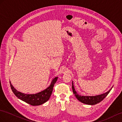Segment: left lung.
<instances>
[{
  "mask_svg": "<svg viewBox=\"0 0 122 122\" xmlns=\"http://www.w3.org/2000/svg\"><path fill=\"white\" fill-rule=\"evenodd\" d=\"M72 88L73 91V93L75 94V96L78 100H79L80 102H81L83 103L86 104L88 105H96L97 103H99L100 102L105 98L108 95V94L110 93L111 91L113 86L111 87L110 90H109L108 92L106 93H103L98 95L96 96H81L78 94V93L76 92L75 87L73 85V81L72 82Z\"/></svg>",
  "mask_w": 122,
  "mask_h": 122,
  "instance_id": "8db88e82",
  "label": "left lung"
}]
</instances>
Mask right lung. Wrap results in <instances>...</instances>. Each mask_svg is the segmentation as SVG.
I'll use <instances>...</instances> for the list:
<instances>
[{"mask_svg": "<svg viewBox=\"0 0 122 122\" xmlns=\"http://www.w3.org/2000/svg\"><path fill=\"white\" fill-rule=\"evenodd\" d=\"M57 76L55 77L52 80L51 84L49 87L42 91L34 94H26L21 93L17 91L14 87L11 84L10 81V84L13 93L19 99L32 106H39L45 103L49 99L52 93L53 87L56 82L57 81Z\"/></svg>", "mask_w": 122, "mask_h": 122, "instance_id": "obj_1", "label": "right lung"}]
</instances>
